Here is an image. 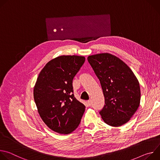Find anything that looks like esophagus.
I'll list each match as a JSON object with an SVG mask.
<instances>
[{
  "label": "esophagus",
  "instance_id": "esophagus-1",
  "mask_svg": "<svg viewBox=\"0 0 160 160\" xmlns=\"http://www.w3.org/2000/svg\"><path fill=\"white\" fill-rule=\"evenodd\" d=\"M87 104H88V105L89 106H90L91 105H92V101H91V100H88V101H87Z\"/></svg>",
  "mask_w": 160,
  "mask_h": 160
}]
</instances>
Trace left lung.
Instances as JSON below:
<instances>
[{"label": "left lung", "instance_id": "8db88e82", "mask_svg": "<svg viewBox=\"0 0 160 160\" xmlns=\"http://www.w3.org/2000/svg\"><path fill=\"white\" fill-rule=\"evenodd\" d=\"M87 60L100 81L104 94L105 104L99 112L102 120L112 127L122 126L139 106L138 80L123 61L111 54L90 56Z\"/></svg>", "mask_w": 160, "mask_h": 160}]
</instances>
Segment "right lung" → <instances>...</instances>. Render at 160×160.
I'll return each instance as SVG.
<instances>
[{"label": "right lung", "mask_w": 160, "mask_h": 160, "mask_svg": "<svg viewBox=\"0 0 160 160\" xmlns=\"http://www.w3.org/2000/svg\"><path fill=\"white\" fill-rule=\"evenodd\" d=\"M78 56H61L48 62L33 90L39 115L53 131L68 134L80 123L85 106L74 96L73 80L85 62Z\"/></svg>", "instance_id": "obj_1"}]
</instances>
